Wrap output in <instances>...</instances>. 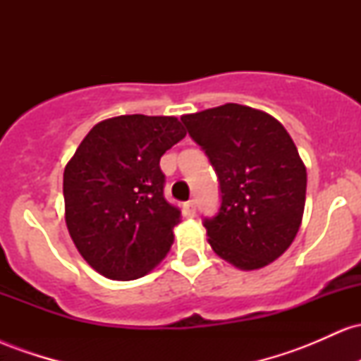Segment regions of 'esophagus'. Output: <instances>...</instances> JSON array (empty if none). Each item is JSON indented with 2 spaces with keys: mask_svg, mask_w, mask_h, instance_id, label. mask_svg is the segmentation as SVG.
Returning a JSON list of instances; mask_svg holds the SVG:
<instances>
[{
  "mask_svg": "<svg viewBox=\"0 0 361 361\" xmlns=\"http://www.w3.org/2000/svg\"><path fill=\"white\" fill-rule=\"evenodd\" d=\"M183 209H185V215H188V217H193L195 215V202L193 200H190V202H186V204L183 205Z\"/></svg>",
  "mask_w": 361,
  "mask_h": 361,
  "instance_id": "34e87169",
  "label": "esophagus"
}]
</instances>
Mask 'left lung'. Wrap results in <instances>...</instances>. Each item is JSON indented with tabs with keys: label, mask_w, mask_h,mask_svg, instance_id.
I'll return each instance as SVG.
<instances>
[{
	"label": "left lung",
	"mask_w": 361,
	"mask_h": 361,
	"mask_svg": "<svg viewBox=\"0 0 361 361\" xmlns=\"http://www.w3.org/2000/svg\"><path fill=\"white\" fill-rule=\"evenodd\" d=\"M181 122L221 181V210L204 222L215 255L246 271L280 258L299 233L307 188L305 164L285 127L238 103Z\"/></svg>",
	"instance_id": "left-lung-1"
}]
</instances>
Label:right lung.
<instances>
[{"mask_svg":"<svg viewBox=\"0 0 361 361\" xmlns=\"http://www.w3.org/2000/svg\"><path fill=\"white\" fill-rule=\"evenodd\" d=\"M186 135L176 117L120 115L98 122L64 169V219L86 263L111 280L154 270L181 212L164 198L159 159Z\"/></svg>","mask_w":361,"mask_h":361,"instance_id":"obj_1","label":"right lung"}]
</instances>
